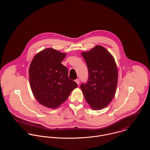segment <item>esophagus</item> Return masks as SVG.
Masks as SVG:
<instances>
[{
  "label": "esophagus",
  "mask_w": 150,
  "mask_h": 150,
  "mask_svg": "<svg viewBox=\"0 0 150 150\" xmlns=\"http://www.w3.org/2000/svg\"><path fill=\"white\" fill-rule=\"evenodd\" d=\"M75 81L76 82V83L79 85V83H80V81H79V79H76V80H75Z\"/></svg>",
  "instance_id": "esophagus-1"
}]
</instances>
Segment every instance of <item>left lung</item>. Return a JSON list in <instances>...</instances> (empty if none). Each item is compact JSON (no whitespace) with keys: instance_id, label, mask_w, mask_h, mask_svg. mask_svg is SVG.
Returning a JSON list of instances; mask_svg holds the SVG:
<instances>
[{"instance_id":"1","label":"left lung","mask_w":150,"mask_h":150,"mask_svg":"<svg viewBox=\"0 0 150 150\" xmlns=\"http://www.w3.org/2000/svg\"><path fill=\"white\" fill-rule=\"evenodd\" d=\"M88 70V78L81 83L86 102L94 110L107 107L115 94L117 84V69L112 55L101 46L82 52Z\"/></svg>"}]
</instances>
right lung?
Instances as JSON below:
<instances>
[{"label": "right lung", "mask_w": 150, "mask_h": 150, "mask_svg": "<svg viewBox=\"0 0 150 150\" xmlns=\"http://www.w3.org/2000/svg\"><path fill=\"white\" fill-rule=\"evenodd\" d=\"M66 54L47 48L37 54L29 69L31 88L35 98L47 107L55 108L64 102L78 87L69 78V71L61 63Z\"/></svg>", "instance_id": "add662e5"}]
</instances>
